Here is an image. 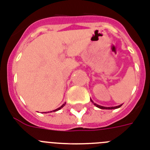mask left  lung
Instances as JSON below:
<instances>
[{"label": "left lung", "instance_id": "left-lung-1", "mask_svg": "<svg viewBox=\"0 0 150 150\" xmlns=\"http://www.w3.org/2000/svg\"><path fill=\"white\" fill-rule=\"evenodd\" d=\"M91 102H92V103L96 105V107H98V108H99V109H118V108H119V107L122 106V105H118V106H114V107H105V106H102V105H98L96 104L95 103H93V101L91 99Z\"/></svg>", "mask_w": 150, "mask_h": 150}]
</instances>
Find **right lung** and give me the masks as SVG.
Returning <instances> with one entry per match:
<instances>
[{
	"label": "right lung",
	"mask_w": 150,
	"mask_h": 150,
	"mask_svg": "<svg viewBox=\"0 0 150 150\" xmlns=\"http://www.w3.org/2000/svg\"><path fill=\"white\" fill-rule=\"evenodd\" d=\"M65 104H66V103H64V104H63L62 105V106L59 107V108H58V109H55V110H54V112H56V111H58V110H59V109H62V107H64V105H65Z\"/></svg>",
	"instance_id": "right-lung-1"
}]
</instances>
